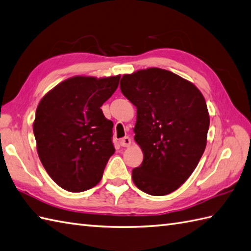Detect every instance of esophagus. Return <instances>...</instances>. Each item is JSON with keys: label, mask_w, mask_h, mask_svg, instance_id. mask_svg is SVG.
<instances>
[{"label": "esophagus", "mask_w": 251, "mask_h": 251, "mask_svg": "<svg viewBox=\"0 0 251 251\" xmlns=\"http://www.w3.org/2000/svg\"><path fill=\"white\" fill-rule=\"evenodd\" d=\"M132 143V140L129 136H126L124 138H121L120 140V145L122 147H129Z\"/></svg>", "instance_id": "1"}]
</instances>
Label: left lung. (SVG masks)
I'll return each instance as SVG.
<instances>
[{
	"label": "left lung",
	"mask_w": 251,
	"mask_h": 251,
	"mask_svg": "<svg viewBox=\"0 0 251 251\" xmlns=\"http://www.w3.org/2000/svg\"><path fill=\"white\" fill-rule=\"evenodd\" d=\"M120 89L136 106L133 131L144 154L132 171L133 182L150 196L177 190L196 170L207 143L203 94L192 82L158 68L125 74Z\"/></svg>",
	"instance_id": "1"
}]
</instances>
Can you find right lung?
<instances>
[{"mask_svg":"<svg viewBox=\"0 0 251 251\" xmlns=\"http://www.w3.org/2000/svg\"><path fill=\"white\" fill-rule=\"evenodd\" d=\"M120 75L74 76L60 82L38 103L33 122L38 157L48 175L70 192L97 186L110 155L114 124L102 105L113 96Z\"/></svg>","mask_w":251,"mask_h":251,"instance_id":"obj_1","label":"right lung"}]
</instances>
